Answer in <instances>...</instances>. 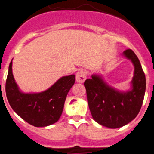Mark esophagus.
Here are the masks:
<instances>
[{"mask_svg": "<svg viewBox=\"0 0 154 154\" xmlns=\"http://www.w3.org/2000/svg\"><path fill=\"white\" fill-rule=\"evenodd\" d=\"M86 72L85 71H79L77 73H76L75 79L76 82H79V83H82L84 82V81L86 80Z\"/></svg>", "mask_w": 154, "mask_h": 154, "instance_id": "1", "label": "esophagus"}]
</instances>
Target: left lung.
I'll use <instances>...</instances> for the list:
<instances>
[{"label": "left lung", "mask_w": 154, "mask_h": 154, "mask_svg": "<svg viewBox=\"0 0 154 154\" xmlns=\"http://www.w3.org/2000/svg\"><path fill=\"white\" fill-rule=\"evenodd\" d=\"M135 68L132 90L120 92L108 86L100 75H93L84 82L93 118L101 125L120 128L136 118L141 109L146 91V77L140 60L131 49L123 53Z\"/></svg>", "instance_id": "left-lung-1"}]
</instances>
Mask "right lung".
Returning <instances> with one entry per match:
<instances>
[{
    "instance_id": "1",
    "label": "right lung",
    "mask_w": 154,
    "mask_h": 154,
    "mask_svg": "<svg viewBox=\"0 0 154 154\" xmlns=\"http://www.w3.org/2000/svg\"><path fill=\"white\" fill-rule=\"evenodd\" d=\"M75 82V75L59 79L48 90L37 93L19 90L9 64L5 91L11 108L23 120L35 127H45L57 122L62 114L67 94Z\"/></svg>"
}]
</instances>
